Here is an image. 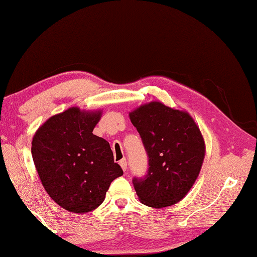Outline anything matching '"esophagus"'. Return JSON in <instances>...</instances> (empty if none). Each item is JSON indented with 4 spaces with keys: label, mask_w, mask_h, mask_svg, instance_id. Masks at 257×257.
I'll use <instances>...</instances> for the list:
<instances>
[{
    "label": "esophagus",
    "mask_w": 257,
    "mask_h": 257,
    "mask_svg": "<svg viewBox=\"0 0 257 257\" xmlns=\"http://www.w3.org/2000/svg\"><path fill=\"white\" fill-rule=\"evenodd\" d=\"M119 165L121 167V169L126 172V169H127V161H126V159H121L119 161Z\"/></svg>",
    "instance_id": "obj_1"
}]
</instances>
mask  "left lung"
Segmentation results:
<instances>
[{"instance_id": "left-lung-1", "label": "left lung", "mask_w": 257, "mask_h": 257, "mask_svg": "<svg viewBox=\"0 0 257 257\" xmlns=\"http://www.w3.org/2000/svg\"><path fill=\"white\" fill-rule=\"evenodd\" d=\"M148 154V173L133 184L145 205L162 209L181 202L198 177L205 141L187 111L152 101L128 113Z\"/></svg>"}]
</instances>
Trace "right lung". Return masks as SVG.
Here are the masks:
<instances>
[{
  "label": "right lung",
  "mask_w": 257,
  "mask_h": 257,
  "mask_svg": "<svg viewBox=\"0 0 257 257\" xmlns=\"http://www.w3.org/2000/svg\"><path fill=\"white\" fill-rule=\"evenodd\" d=\"M102 110L72 106L37 130L31 153L48 196L73 213H87L105 199L111 182L122 175L105 139L95 136Z\"/></svg>",
  "instance_id": "1"
}]
</instances>
